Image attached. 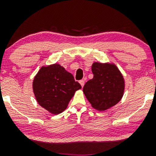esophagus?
Masks as SVG:
<instances>
[{"label":"esophagus","instance_id":"1","mask_svg":"<svg viewBox=\"0 0 156 156\" xmlns=\"http://www.w3.org/2000/svg\"><path fill=\"white\" fill-rule=\"evenodd\" d=\"M79 83L80 84V86H81L82 87H83V86H84V80H80V81H79Z\"/></svg>","mask_w":156,"mask_h":156}]
</instances>
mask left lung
<instances>
[{"mask_svg":"<svg viewBox=\"0 0 156 156\" xmlns=\"http://www.w3.org/2000/svg\"><path fill=\"white\" fill-rule=\"evenodd\" d=\"M92 79L84 85L83 92L90 104L98 111H105L121 101L125 80L117 66L111 63L94 62Z\"/></svg>","mask_w":156,"mask_h":156,"instance_id":"8db88e82","label":"left lung"}]
</instances>
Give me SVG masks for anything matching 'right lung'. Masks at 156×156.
<instances>
[{
	"label": "right lung",
	"instance_id": "1",
	"mask_svg": "<svg viewBox=\"0 0 156 156\" xmlns=\"http://www.w3.org/2000/svg\"><path fill=\"white\" fill-rule=\"evenodd\" d=\"M33 91L42 108L53 114L63 112L81 86L58 64L41 67L33 80Z\"/></svg>",
	"mask_w": 156,
	"mask_h": 156
}]
</instances>
